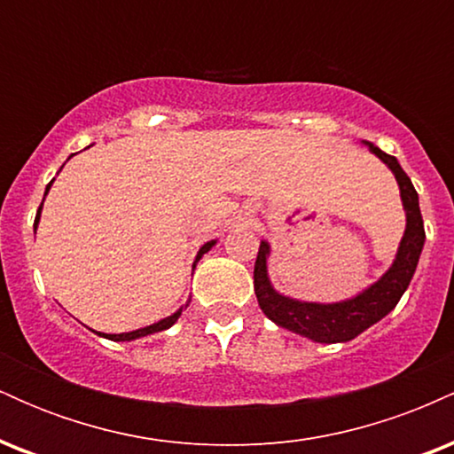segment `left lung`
Instances as JSON below:
<instances>
[{
	"instance_id": "8db88e82",
	"label": "left lung",
	"mask_w": 454,
	"mask_h": 454,
	"mask_svg": "<svg viewBox=\"0 0 454 454\" xmlns=\"http://www.w3.org/2000/svg\"><path fill=\"white\" fill-rule=\"evenodd\" d=\"M361 145L369 149V153L376 155L382 164H387V168L395 175L401 205L405 211V231L390 267L361 293L350 296V299L333 301V303L293 299V296H286L279 290H275L269 278L270 245L264 239L260 241L256 267H254V293H256L262 314L278 326L288 328L296 335L307 337L316 343L352 341L354 337H358L369 326L388 316L408 290L425 245V226L419 207V194H416L410 176L403 173L395 155L384 153L369 140H363Z\"/></svg>"
}]
</instances>
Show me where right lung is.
I'll return each instance as SVG.
<instances>
[{
    "label": "right lung",
    "instance_id": "right-lung-1",
    "mask_svg": "<svg viewBox=\"0 0 454 454\" xmlns=\"http://www.w3.org/2000/svg\"><path fill=\"white\" fill-rule=\"evenodd\" d=\"M61 170V168H59ZM55 181V179H53ZM53 181H51L49 185H46V190H44V198H46V194H49V190H51V185H53ZM44 198H43V205H44ZM43 205H40V209H38V213H35V222H34V232L38 231V223H40V215H43ZM217 243V239H213V241H207L205 245H202L200 249H198V254H196V258H194V264H192V270L196 269V264H198V260H200L202 256H205L207 252H209V249L213 247V245ZM190 305V301H187L185 305H181L179 309L175 311V314H170L168 317H161V320H158V322H153V325H149V326H143V328H137V331H129V333H98V331H93V333H98V335L100 337H104V340H111V341H134V340H140V337H147V335H153V333H160V331H166V328H170L175 325L176 320H179V316L184 314V309L185 307Z\"/></svg>",
    "mask_w": 454,
    "mask_h": 454
}]
</instances>
